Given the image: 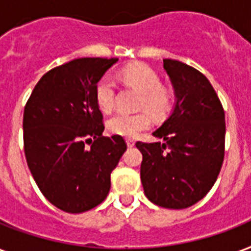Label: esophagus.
Segmentation results:
<instances>
[{
    "instance_id": "34e87169",
    "label": "esophagus",
    "mask_w": 251,
    "mask_h": 251,
    "mask_svg": "<svg viewBox=\"0 0 251 251\" xmlns=\"http://www.w3.org/2000/svg\"><path fill=\"white\" fill-rule=\"evenodd\" d=\"M126 143H127V146H129V147H133L134 145H135V142H134V139H131V138L126 139Z\"/></svg>"
}]
</instances>
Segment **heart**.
Segmentation results:
<instances>
[{"mask_svg":"<svg viewBox=\"0 0 251 251\" xmlns=\"http://www.w3.org/2000/svg\"><path fill=\"white\" fill-rule=\"evenodd\" d=\"M120 79L141 92L139 106L146 108L156 118H163L174 106V95L168 87L160 84L159 75L146 64H131L118 72ZM117 85L110 75H104L96 85V102L102 112H110L116 105ZM151 126L146 110L137 113H116L106 122L108 131L126 138H134Z\"/></svg>","mask_w":251,"mask_h":251,"instance_id":"heart-1","label":"heart"}]
</instances>
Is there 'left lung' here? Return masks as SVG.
<instances>
[{
    "mask_svg": "<svg viewBox=\"0 0 251 251\" xmlns=\"http://www.w3.org/2000/svg\"><path fill=\"white\" fill-rule=\"evenodd\" d=\"M176 105L154 131L163 142H138L141 180L151 202L184 209L201 200L217 180L225 154V112L209 80L184 63L163 59Z\"/></svg>",
    "mask_w": 251,
    "mask_h": 251,
    "instance_id": "8db88e82",
    "label": "left lung"
}]
</instances>
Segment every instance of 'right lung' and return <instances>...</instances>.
Returning <instances> with one entry per match:
<instances>
[{
  "mask_svg": "<svg viewBox=\"0 0 251 251\" xmlns=\"http://www.w3.org/2000/svg\"><path fill=\"white\" fill-rule=\"evenodd\" d=\"M117 57H81L55 67L31 92L24 112V149L31 175L52 205L81 213L104 201L126 142L102 137L96 85Z\"/></svg>",
  "mask_w": 251,
  "mask_h": 251,
  "instance_id": "obj_1",
  "label": "right lung"
}]
</instances>
